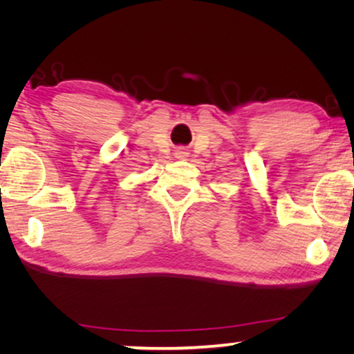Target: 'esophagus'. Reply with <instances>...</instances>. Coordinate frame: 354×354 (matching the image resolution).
<instances>
[{"mask_svg": "<svg viewBox=\"0 0 354 354\" xmlns=\"http://www.w3.org/2000/svg\"><path fill=\"white\" fill-rule=\"evenodd\" d=\"M174 156H176L177 159H185L188 156V149L183 148V147H178L176 149V153H174Z\"/></svg>", "mask_w": 354, "mask_h": 354, "instance_id": "obj_1", "label": "esophagus"}]
</instances>
